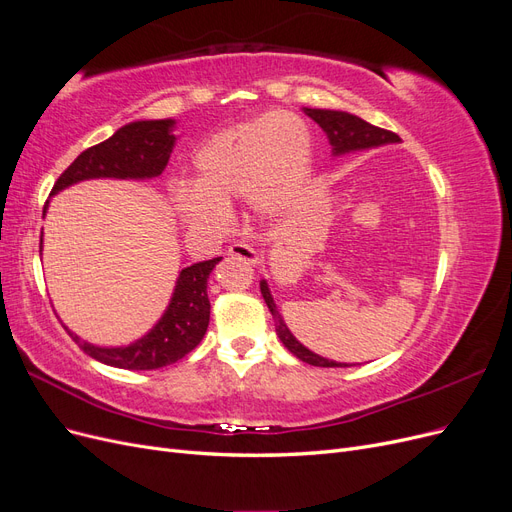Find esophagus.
Returning a JSON list of instances; mask_svg holds the SVG:
<instances>
[{"instance_id":"esophagus-1","label":"esophagus","mask_w":512,"mask_h":512,"mask_svg":"<svg viewBox=\"0 0 512 512\" xmlns=\"http://www.w3.org/2000/svg\"><path fill=\"white\" fill-rule=\"evenodd\" d=\"M228 254L239 258V260L252 262V265H256V262H260V254L256 252V247H252L250 243H243V241L232 243V245L228 247Z\"/></svg>"}]
</instances>
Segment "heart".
<instances>
[{"label": "heart", "instance_id": "heart-1", "mask_svg": "<svg viewBox=\"0 0 512 512\" xmlns=\"http://www.w3.org/2000/svg\"><path fill=\"white\" fill-rule=\"evenodd\" d=\"M312 158V130L299 115L269 113L237 123L194 151L196 181L170 183V207L200 232L226 228L228 205L243 196L258 218L280 220L297 207Z\"/></svg>", "mask_w": 512, "mask_h": 512}]
</instances>
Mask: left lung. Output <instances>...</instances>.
Wrapping results in <instances>:
<instances>
[{
    "instance_id": "left-lung-1",
    "label": "left lung",
    "mask_w": 512,
    "mask_h": 512,
    "mask_svg": "<svg viewBox=\"0 0 512 512\" xmlns=\"http://www.w3.org/2000/svg\"><path fill=\"white\" fill-rule=\"evenodd\" d=\"M303 111L307 117H312L318 123L324 134H327L333 156H346V153H352V151L376 149L382 145H391V143L401 141L395 132L371 126V123H367L365 119L356 117L352 113H346V111H331V108H303ZM260 292H262V299H265V303L269 307V312L273 314L277 337L282 339V344L294 356H297V359H301L303 363H309V365H316V367H350L348 363L329 361V359H324V356L305 348L299 339L290 333L282 314L277 312V305L271 297L269 284L265 280L260 282Z\"/></svg>"
}]
</instances>
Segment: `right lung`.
Instances as JSON below:
<instances>
[{
  "label": "right lung",
  "instance_id": "obj_1",
  "mask_svg": "<svg viewBox=\"0 0 512 512\" xmlns=\"http://www.w3.org/2000/svg\"><path fill=\"white\" fill-rule=\"evenodd\" d=\"M175 119L126 123L104 143L85 149L55 181L51 196L87 179H153L164 173L177 136ZM49 203L44 205V213ZM222 258L194 262L179 271L173 297L153 327L128 346H96L72 333L79 348L104 365L119 369H160L192 352L209 327L207 280Z\"/></svg>",
  "mask_w": 512,
  "mask_h": 512
}]
</instances>
